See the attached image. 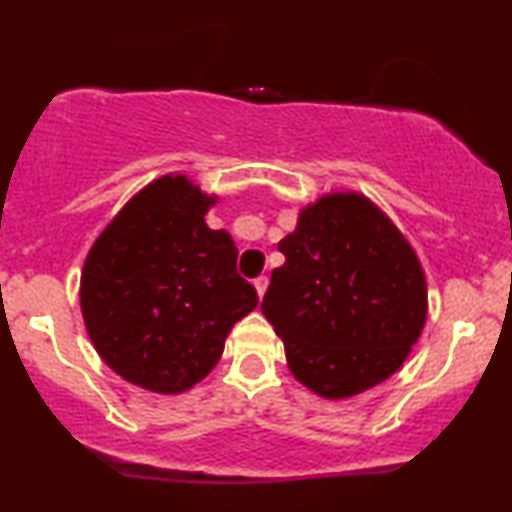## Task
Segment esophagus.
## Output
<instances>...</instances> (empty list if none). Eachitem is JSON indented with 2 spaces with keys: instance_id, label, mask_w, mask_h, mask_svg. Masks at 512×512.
Instances as JSON below:
<instances>
[{
  "instance_id": "obj_1",
  "label": "esophagus",
  "mask_w": 512,
  "mask_h": 512,
  "mask_svg": "<svg viewBox=\"0 0 512 512\" xmlns=\"http://www.w3.org/2000/svg\"><path fill=\"white\" fill-rule=\"evenodd\" d=\"M267 286H269V276H264V274H260L255 279V289H257V296H264V291H267Z\"/></svg>"
}]
</instances>
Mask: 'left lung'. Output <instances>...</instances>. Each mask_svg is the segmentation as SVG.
<instances>
[{
  "label": "left lung",
  "instance_id": "1",
  "mask_svg": "<svg viewBox=\"0 0 512 512\" xmlns=\"http://www.w3.org/2000/svg\"><path fill=\"white\" fill-rule=\"evenodd\" d=\"M262 313L298 383L354 397L402 366L426 322V276L397 226L356 192L305 207L279 240Z\"/></svg>",
  "mask_w": 512,
  "mask_h": 512
}]
</instances>
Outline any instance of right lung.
I'll return each mask as SVG.
<instances>
[{"label":"right lung","instance_id":"1","mask_svg":"<svg viewBox=\"0 0 512 512\" xmlns=\"http://www.w3.org/2000/svg\"><path fill=\"white\" fill-rule=\"evenodd\" d=\"M216 197L185 175L146 185L108 223L81 272V313L101 358L127 383L178 395L219 363L257 305L238 248L204 223Z\"/></svg>","mask_w":512,"mask_h":512}]
</instances>
